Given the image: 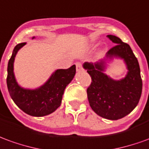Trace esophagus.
Masks as SVG:
<instances>
[{"label":"esophagus","mask_w":149,"mask_h":149,"mask_svg":"<svg viewBox=\"0 0 149 149\" xmlns=\"http://www.w3.org/2000/svg\"><path fill=\"white\" fill-rule=\"evenodd\" d=\"M76 69H77V71H81L82 69H83V68H82V64L81 63H80V62H76Z\"/></svg>","instance_id":"34e87169"}]
</instances>
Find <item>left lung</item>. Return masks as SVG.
Returning a JSON list of instances; mask_svg holds the SVG:
<instances>
[{
  "mask_svg": "<svg viewBox=\"0 0 149 149\" xmlns=\"http://www.w3.org/2000/svg\"><path fill=\"white\" fill-rule=\"evenodd\" d=\"M115 46L107 56H118L125 61L128 72L125 78L114 81L103 73L104 61L96 64L85 63L83 67L91 77L87 88L89 105L97 114L104 118L117 120L125 117L139 103L142 93L140 65L130 46L114 35H107Z\"/></svg>",
  "mask_w": 149,
  "mask_h": 149,
  "instance_id": "8db88e82",
  "label": "left lung"
}]
</instances>
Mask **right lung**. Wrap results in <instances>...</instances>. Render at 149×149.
<instances>
[{"mask_svg":"<svg viewBox=\"0 0 149 149\" xmlns=\"http://www.w3.org/2000/svg\"><path fill=\"white\" fill-rule=\"evenodd\" d=\"M24 45L26 42L17 44L9 60L6 79L8 90L13 102L25 113L35 117L45 116L54 112L60 106L64 89L74 77L76 66L56 70L38 89L31 90L21 88L13 74V61L17 51Z\"/></svg>","mask_w":149,"mask_h":149,"instance_id":"add662e5","label":"right lung"}]
</instances>
